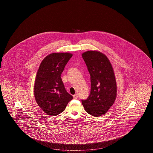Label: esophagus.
I'll use <instances>...</instances> for the list:
<instances>
[{
	"mask_svg": "<svg viewBox=\"0 0 153 153\" xmlns=\"http://www.w3.org/2000/svg\"><path fill=\"white\" fill-rule=\"evenodd\" d=\"M73 98H74V99H78V95H77V94H75V95H73Z\"/></svg>",
	"mask_w": 153,
	"mask_h": 153,
	"instance_id": "esophagus-1",
	"label": "esophagus"
}]
</instances>
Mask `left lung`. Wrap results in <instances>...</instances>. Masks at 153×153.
I'll use <instances>...</instances> for the list:
<instances>
[{
  "label": "left lung",
  "mask_w": 153,
  "mask_h": 153,
  "mask_svg": "<svg viewBox=\"0 0 153 153\" xmlns=\"http://www.w3.org/2000/svg\"><path fill=\"white\" fill-rule=\"evenodd\" d=\"M91 76V89L82 104L89 114L100 117L107 113L116 99L117 82L112 65L107 57L95 51L82 54Z\"/></svg>",
  "instance_id": "left-lung-1"
}]
</instances>
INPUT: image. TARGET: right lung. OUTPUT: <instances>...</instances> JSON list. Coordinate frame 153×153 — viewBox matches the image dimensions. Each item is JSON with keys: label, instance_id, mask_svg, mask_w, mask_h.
<instances>
[{"label": "right lung", "instance_id": "right-lung-1", "mask_svg": "<svg viewBox=\"0 0 153 153\" xmlns=\"http://www.w3.org/2000/svg\"><path fill=\"white\" fill-rule=\"evenodd\" d=\"M72 56L69 53H53L44 58L39 65L34 84V97L37 104L47 115L61 114L73 99L66 92L61 78Z\"/></svg>", "mask_w": 153, "mask_h": 153}]
</instances>
